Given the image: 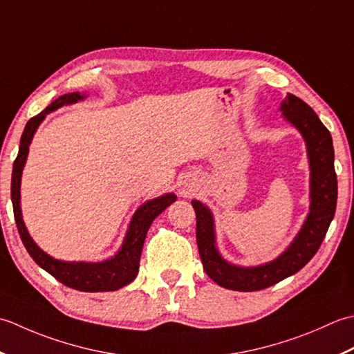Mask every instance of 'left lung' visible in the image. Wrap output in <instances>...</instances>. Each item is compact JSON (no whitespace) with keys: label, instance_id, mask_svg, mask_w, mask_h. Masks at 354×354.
I'll return each instance as SVG.
<instances>
[{"label":"left lung","instance_id":"8db88e82","mask_svg":"<svg viewBox=\"0 0 354 354\" xmlns=\"http://www.w3.org/2000/svg\"><path fill=\"white\" fill-rule=\"evenodd\" d=\"M279 110L284 119L297 128L304 139L310 168V207L307 218L283 254L269 263L250 268L227 263L217 249L211 209L198 200L191 201L197 217V246L203 269L209 278L229 290H263L301 270L318 252L335 217L337 180L330 131L304 100L290 93L281 102Z\"/></svg>","mask_w":354,"mask_h":354}]
</instances>
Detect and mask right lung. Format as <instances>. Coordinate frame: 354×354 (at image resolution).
<instances>
[{
	"label": "right lung",
	"mask_w": 354,
	"mask_h": 354,
	"mask_svg": "<svg viewBox=\"0 0 354 354\" xmlns=\"http://www.w3.org/2000/svg\"><path fill=\"white\" fill-rule=\"evenodd\" d=\"M85 97L86 95H81L79 91L67 93V95L59 96L56 100H53L44 111H41L38 114V116H35L27 122L24 133L21 136L19 151L17 160L13 162L12 171L10 194L13 215H15L21 240H23L27 252L30 254L33 261L38 264L39 268L48 272L50 275L55 277L64 286L76 288V290L113 292L129 284L137 277L143 243H145L151 223H153L154 218L158 217V215H160L171 203H174L177 198L176 194H165V196L148 200L137 207V211L133 214L131 221H129L120 249L114 254V257L99 263L62 261V259H56L52 255L46 254V252L33 241L30 234H28L23 220V212H21V177H23V169L27 162L28 147H30V143L33 140L36 129H38L41 122L46 119L48 113H52L64 105L76 104L79 100H84Z\"/></svg>",
	"instance_id": "1"
}]
</instances>
